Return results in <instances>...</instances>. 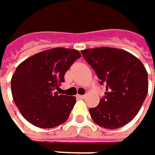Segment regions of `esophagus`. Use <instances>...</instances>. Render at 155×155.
Instances as JSON below:
<instances>
[{
    "mask_svg": "<svg viewBox=\"0 0 155 155\" xmlns=\"http://www.w3.org/2000/svg\"><path fill=\"white\" fill-rule=\"evenodd\" d=\"M79 98H81V99H83V98H85L86 97V95H78L77 96Z\"/></svg>",
    "mask_w": 155,
    "mask_h": 155,
    "instance_id": "obj_1",
    "label": "esophagus"
}]
</instances>
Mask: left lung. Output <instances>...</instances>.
<instances>
[{"mask_svg":"<svg viewBox=\"0 0 155 155\" xmlns=\"http://www.w3.org/2000/svg\"><path fill=\"white\" fill-rule=\"evenodd\" d=\"M106 92L98 106L91 108L92 120L109 130L120 128L134 119L148 91V74L144 64L130 52L100 47L81 50Z\"/></svg>","mask_w":155,"mask_h":155,"instance_id":"8db88e82","label":"left lung"}]
</instances>
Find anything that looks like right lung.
I'll use <instances>...</instances> for the list:
<instances>
[{
	"label": "right lung",
	"mask_w": 155,
	"mask_h": 155,
	"mask_svg": "<svg viewBox=\"0 0 155 155\" xmlns=\"http://www.w3.org/2000/svg\"><path fill=\"white\" fill-rule=\"evenodd\" d=\"M81 57L73 49L53 48L23 61L11 78L14 102L24 118L39 128L50 129L68 119L75 97L55 91L73 63Z\"/></svg>",
	"instance_id": "add662e5"
}]
</instances>
